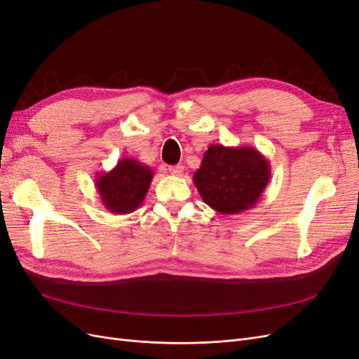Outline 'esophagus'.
Returning a JSON list of instances; mask_svg holds the SVG:
<instances>
[{
  "label": "esophagus",
  "mask_w": 359,
  "mask_h": 359,
  "mask_svg": "<svg viewBox=\"0 0 359 359\" xmlns=\"http://www.w3.org/2000/svg\"><path fill=\"white\" fill-rule=\"evenodd\" d=\"M169 172L172 173V175H175V177H181L182 175V172H184V168L182 166H169Z\"/></svg>",
  "instance_id": "obj_1"
}]
</instances>
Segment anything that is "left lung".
Here are the masks:
<instances>
[{
  "label": "left lung",
  "mask_w": 359,
  "mask_h": 359,
  "mask_svg": "<svg viewBox=\"0 0 359 359\" xmlns=\"http://www.w3.org/2000/svg\"><path fill=\"white\" fill-rule=\"evenodd\" d=\"M271 178L268 158L253 147L210 145L193 173L202 201L223 215L252 210Z\"/></svg>",
  "instance_id": "obj_1"
}]
</instances>
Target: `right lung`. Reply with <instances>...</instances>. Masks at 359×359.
Wrapping results in <instances>:
<instances>
[{"mask_svg":"<svg viewBox=\"0 0 359 359\" xmlns=\"http://www.w3.org/2000/svg\"><path fill=\"white\" fill-rule=\"evenodd\" d=\"M154 172L148 165L133 157L118 160L107 172L95 175V190L107 211L112 214H130L144 203Z\"/></svg>","mask_w":359,"mask_h":359,"instance_id":"1","label":"right lung"}]
</instances>
